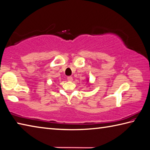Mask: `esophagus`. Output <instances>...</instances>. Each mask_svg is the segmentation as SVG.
Segmentation results:
<instances>
[{
  "label": "esophagus",
  "instance_id": "34e87169",
  "mask_svg": "<svg viewBox=\"0 0 150 150\" xmlns=\"http://www.w3.org/2000/svg\"><path fill=\"white\" fill-rule=\"evenodd\" d=\"M67 81H73V77H71V76L67 77Z\"/></svg>",
  "mask_w": 150,
  "mask_h": 150
}]
</instances>
